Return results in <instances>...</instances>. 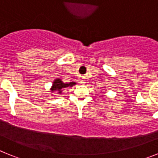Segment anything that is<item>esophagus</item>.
Returning a JSON list of instances; mask_svg holds the SVG:
<instances>
[{
    "mask_svg": "<svg viewBox=\"0 0 158 158\" xmlns=\"http://www.w3.org/2000/svg\"><path fill=\"white\" fill-rule=\"evenodd\" d=\"M80 83L81 84H84V83H85V82H84V81L81 80V81H80Z\"/></svg>",
    "mask_w": 158,
    "mask_h": 158,
    "instance_id": "esophagus-1",
    "label": "esophagus"
}]
</instances>
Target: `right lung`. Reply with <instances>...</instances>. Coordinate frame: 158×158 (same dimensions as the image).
Wrapping results in <instances>:
<instances>
[{
    "mask_svg": "<svg viewBox=\"0 0 158 158\" xmlns=\"http://www.w3.org/2000/svg\"><path fill=\"white\" fill-rule=\"evenodd\" d=\"M75 82H69V83H63V82L61 81V79H56V80L54 81L53 82V85L52 88H51V91L54 92V91H56L58 92V93L61 94L62 93V89H65L66 87H69V86H73L75 85Z\"/></svg>",
    "mask_w": 158,
    "mask_h": 158,
    "instance_id": "add662e5",
    "label": "right lung"
}]
</instances>
